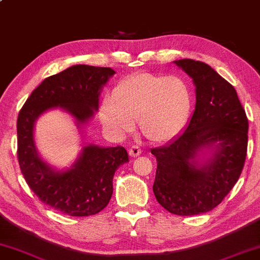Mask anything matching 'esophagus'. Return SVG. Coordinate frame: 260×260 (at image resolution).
I'll use <instances>...</instances> for the list:
<instances>
[{
    "label": "esophagus",
    "mask_w": 260,
    "mask_h": 260,
    "mask_svg": "<svg viewBox=\"0 0 260 260\" xmlns=\"http://www.w3.org/2000/svg\"><path fill=\"white\" fill-rule=\"evenodd\" d=\"M128 153H129V155L132 157H137V156H139L140 154H142V149H140L138 145H133V147L129 148Z\"/></svg>",
    "instance_id": "obj_1"
}]
</instances>
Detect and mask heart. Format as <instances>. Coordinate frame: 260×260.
<instances>
[{"instance_id": "obj_1", "label": "heart", "mask_w": 260, "mask_h": 260, "mask_svg": "<svg viewBox=\"0 0 260 260\" xmlns=\"http://www.w3.org/2000/svg\"><path fill=\"white\" fill-rule=\"evenodd\" d=\"M190 105L189 86L180 77L140 72L118 83L111 98L104 101L100 115L116 136L132 132L138 120L145 138L162 143L180 133Z\"/></svg>"}]
</instances>
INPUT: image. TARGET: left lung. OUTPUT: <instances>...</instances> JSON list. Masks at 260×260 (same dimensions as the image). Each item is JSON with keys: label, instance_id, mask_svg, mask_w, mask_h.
I'll return each instance as SVG.
<instances>
[{"label": "left lung", "instance_id": "8db88e82", "mask_svg": "<svg viewBox=\"0 0 260 260\" xmlns=\"http://www.w3.org/2000/svg\"><path fill=\"white\" fill-rule=\"evenodd\" d=\"M175 63L193 79L196 110L183 133L151 149L157 162L153 190L170 213L190 216L217 207L238 181L248 120L234 86L210 66L189 58Z\"/></svg>", "mask_w": 260, "mask_h": 260}]
</instances>
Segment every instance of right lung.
<instances>
[{"label": "right lung", "instance_id": "obj_1", "mask_svg": "<svg viewBox=\"0 0 260 260\" xmlns=\"http://www.w3.org/2000/svg\"><path fill=\"white\" fill-rule=\"evenodd\" d=\"M116 72L110 67L76 64L44 79L19 111L17 121L18 162L26 183L45 204L71 216L100 213L109 204L115 171L128 162L123 147H83L76 162L56 170L41 159L34 124L47 110H64L83 127L99 109L103 86Z\"/></svg>", "mask_w": 260, "mask_h": 260}]
</instances>
